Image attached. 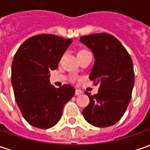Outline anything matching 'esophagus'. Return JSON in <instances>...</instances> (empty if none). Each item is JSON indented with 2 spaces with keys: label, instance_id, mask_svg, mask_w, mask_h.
Here are the masks:
<instances>
[{
  "label": "esophagus",
  "instance_id": "esophagus-1",
  "mask_svg": "<svg viewBox=\"0 0 150 150\" xmlns=\"http://www.w3.org/2000/svg\"><path fill=\"white\" fill-rule=\"evenodd\" d=\"M81 93H82V91H80V90H79V89H76V90H75V95H76V96H80Z\"/></svg>",
  "mask_w": 150,
  "mask_h": 150
}]
</instances>
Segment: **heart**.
Segmentation results:
<instances>
[{
  "label": "heart",
  "instance_id": "b5f03b06",
  "mask_svg": "<svg viewBox=\"0 0 150 150\" xmlns=\"http://www.w3.org/2000/svg\"><path fill=\"white\" fill-rule=\"evenodd\" d=\"M83 51H86V50H80V51H79V53H80V52H83Z\"/></svg>",
  "mask_w": 150,
  "mask_h": 150
}]
</instances>
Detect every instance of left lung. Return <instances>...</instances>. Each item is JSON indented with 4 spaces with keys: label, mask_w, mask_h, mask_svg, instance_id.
I'll return each mask as SVG.
<instances>
[{
    "label": "left lung",
    "mask_w": 150,
    "mask_h": 150,
    "mask_svg": "<svg viewBox=\"0 0 150 150\" xmlns=\"http://www.w3.org/2000/svg\"><path fill=\"white\" fill-rule=\"evenodd\" d=\"M80 40L94 54L96 61L90 80L100 85L96 95L85 92L90 103L82 114L94 126H111L121 119L131 99L134 84L131 57L120 40L110 34H92L81 36Z\"/></svg>",
    "instance_id": "left-lung-1"
}]
</instances>
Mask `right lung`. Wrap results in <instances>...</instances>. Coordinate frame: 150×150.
Masks as SVG:
<instances>
[{"instance_id":"right-lung-1","label":"right lung","mask_w":150,"mask_h":150,"mask_svg":"<svg viewBox=\"0 0 150 150\" xmlns=\"http://www.w3.org/2000/svg\"><path fill=\"white\" fill-rule=\"evenodd\" d=\"M71 39L41 34L24 41L11 65L15 100L24 119L30 125L49 129L62 115L65 105L75 95V88L64 85L58 89L50 83V71L58 68Z\"/></svg>"}]
</instances>
